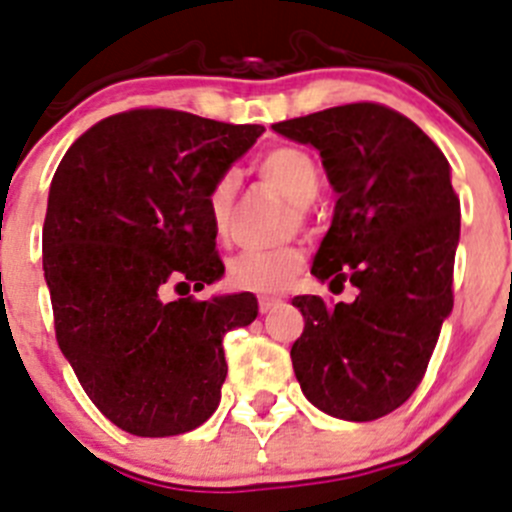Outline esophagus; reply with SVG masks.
<instances>
[{"label": "esophagus", "instance_id": "esophagus-1", "mask_svg": "<svg viewBox=\"0 0 512 512\" xmlns=\"http://www.w3.org/2000/svg\"><path fill=\"white\" fill-rule=\"evenodd\" d=\"M275 305H280V298H275V295H260V313H270Z\"/></svg>", "mask_w": 512, "mask_h": 512}]
</instances>
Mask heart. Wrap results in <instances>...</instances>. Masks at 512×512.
I'll use <instances>...</instances> for the list:
<instances>
[{
	"label": "heart",
	"instance_id": "b5f03b06",
	"mask_svg": "<svg viewBox=\"0 0 512 512\" xmlns=\"http://www.w3.org/2000/svg\"><path fill=\"white\" fill-rule=\"evenodd\" d=\"M257 171H260L262 179L283 191L288 202L293 204V212L298 219H303L305 207H310L318 197V191H321V171H318L313 156L303 148H270L257 161ZM234 191H237L234 174H222L207 194L209 219H212V227L219 234L227 229ZM300 265H303V252L298 247L240 252V255L229 260L227 280L232 288L252 290V293H280V290L293 283Z\"/></svg>",
	"mask_w": 512,
	"mask_h": 512
}]
</instances>
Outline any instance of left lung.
I'll return each mask as SVG.
<instances>
[{"label": "left lung", "instance_id": "obj_1", "mask_svg": "<svg viewBox=\"0 0 512 512\" xmlns=\"http://www.w3.org/2000/svg\"><path fill=\"white\" fill-rule=\"evenodd\" d=\"M321 151L338 194L315 252L318 280L358 290L353 303L293 298L305 328L290 348L305 399L331 417L371 422L399 409L452 313L460 199L437 143L379 103H348L275 123Z\"/></svg>", "mask_w": 512, "mask_h": 512}]
</instances>
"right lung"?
Returning a JSON list of instances; mask_svg holds the SVG:
<instances>
[{"label":"right lung","mask_w":512,"mask_h":512,"mask_svg":"<svg viewBox=\"0 0 512 512\" xmlns=\"http://www.w3.org/2000/svg\"><path fill=\"white\" fill-rule=\"evenodd\" d=\"M184 111L95 123L62 156L42 227L55 336L95 407L136 437L197 429L219 407L224 336L257 318L252 293L179 298L224 265L207 194L262 136Z\"/></svg>","instance_id":"right-lung-1"}]
</instances>
